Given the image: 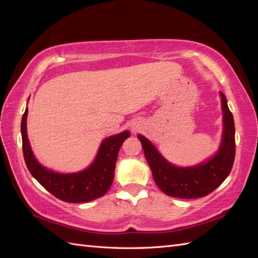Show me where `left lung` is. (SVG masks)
<instances>
[{"instance_id":"obj_1","label":"left lung","mask_w":258,"mask_h":258,"mask_svg":"<svg viewBox=\"0 0 258 258\" xmlns=\"http://www.w3.org/2000/svg\"><path fill=\"white\" fill-rule=\"evenodd\" d=\"M223 109V139L213 157L196 166L177 167L168 163L151 142L139 134L145 158L152 169L153 178L160 189L178 199H199L216 189L232 171L235 158V125L233 114L221 92Z\"/></svg>"}]
</instances>
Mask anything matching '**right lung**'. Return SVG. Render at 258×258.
Returning <instances> with one entry per match:
<instances>
[{
  "mask_svg": "<svg viewBox=\"0 0 258 258\" xmlns=\"http://www.w3.org/2000/svg\"><path fill=\"white\" fill-rule=\"evenodd\" d=\"M26 117L27 108L21 123L24 160L32 176L43 187L58 200L68 203H85L106 194L114 179L115 163L117 160L119 147L126 139L130 138V132L124 131L104 140L94 162L83 171L61 174L47 169L37 162L27 139Z\"/></svg>",
  "mask_w": 258,
  "mask_h": 258,
  "instance_id": "add662e5",
  "label": "right lung"
}]
</instances>
